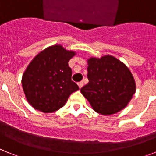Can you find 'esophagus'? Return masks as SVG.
Masks as SVG:
<instances>
[{
	"mask_svg": "<svg viewBox=\"0 0 156 156\" xmlns=\"http://www.w3.org/2000/svg\"><path fill=\"white\" fill-rule=\"evenodd\" d=\"M78 86H79L80 89V88H82L83 86V82L78 83Z\"/></svg>",
	"mask_w": 156,
	"mask_h": 156,
	"instance_id": "obj_1",
	"label": "esophagus"
}]
</instances>
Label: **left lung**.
Returning <instances> with one entry per match:
<instances>
[{"label": "left lung", "instance_id": "1", "mask_svg": "<svg viewBox=\"0 0 156 156\" xmlns=\"http://www.w3.org/2000/svg\"><path fill=\"white\" fill-rule=\"evenodd\" d=\"M89 83L81 93L98 113L115 114L124 108L136 91V85L129 69L116 58L105 55L87 60Z\"/></svg>", "mask_w": 156, "mask_h": 156}]
</instances>
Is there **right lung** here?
I'll use <instances>...</instances> for the list:
<instances>
[{
  "label": "right lung",
  "mask_w": 156,
  "mask_h": 156,
  "mask_svg": "<svg viewBox=\"0 0 156 156\" xmlns=\"http://www.w3.org/2000/svg\"><path fill=\"white\" fill-rule=\"evenodd\" d=\"M75 52L53 45L40 52L25 71L22 85L28 102L35 109L51 113L65 105L73 92L79 90L72 81L69 61Z\"/></svg>",
  "instance_id": "add662e5"
}]
</instances>
